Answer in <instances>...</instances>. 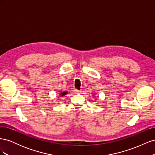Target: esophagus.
<instances>
[{
    "label": "esophagus",
    "instance_id": "1",
    "mask_svg": "<svg viewBox=\"0 0 155 155\" xmlns=\"http://www.w3.org/2000/svg\"><path fill=\"white\" fill-rule=\"evenodd\" d=\"M74 91L75 92H76V93H79V92H81L80 91H79V90H77V89H76V88H75V89H74Z\"/></svg>",
    "mask_w": 155,
    "mask_h": 155
}]
</instances>
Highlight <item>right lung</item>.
<instances>
[{
	"label": "right lung",
	"instance_id": "add662e5",
	"mask_svg": "<svg viewBox=\"0 0 155 155\" xmlns=\"http://www.w3.org/2000/svg\"><path fill=\"white\" fill-rule=\"evenodd\" d=\"M68 94V92L67 91H64V92H61L60 93H59V96H60V97H63V96H64L66 94Z\"/></svg>",
	"mask_w": 155,
	"mask_h": 155
}]
</instances>
